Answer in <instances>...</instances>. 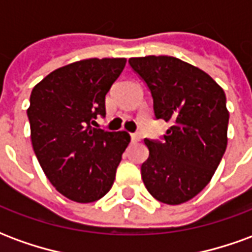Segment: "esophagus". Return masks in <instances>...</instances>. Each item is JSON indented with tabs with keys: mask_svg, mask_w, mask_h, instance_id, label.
<instances>
[{
	"mask_svg": "<svg viewBox=\"0 0 252 252\" xmlns=\"http://www.w3.org/2000/svg\"><path fill=\"white\" fill-rule=\"evenodd\" d=\"M132 142H140L142 140V135L139 133V132H135V133H132L131 135Z\"/></svg>",
	"mask_w": 252,
	"mask_h": 252,
	"instance_id": "34e87169",
	"label": "esophagus"
}]
</instances>
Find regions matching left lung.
<instances>
[{"label":"left lung","instance_id":"1","mask_svg":"<svg viewBox=\"0 0 252 252\" xmlns=\"http://www.w3.org/2000/svg\"><path fill=\"white\" fill-rule=\"evenodd\" d=\"M128 62L151 92L155 119L171 123L162 142L144 139L150 155L142 164L143 182L154 198L180 205L211 182L225 153V93L205 71L178 58Z\"/></svg>","mask_w":252,"mask_h":252}]
</instances>
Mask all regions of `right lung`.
Wrapping results in <instances>:
<instances>
[{
    "label": "right lung",
    "mask_w": 252,
    "mask_h": 252,
    "mask_svg": "<svg viewBox=\"0 0 252 252\" xmlns=\"http://www.w3.org/2000/svg\"><path fill=\"white\" fill-rule=\"evenodd\" d=\"M126 63V58L70 63L48 74L31 93L27 115L32 147L48 181L68 200L97 201L115 182L131 136L95 128V119L105 116V95Z\"/></svg>",
    "instance_id": "1"
}]
</instances>
